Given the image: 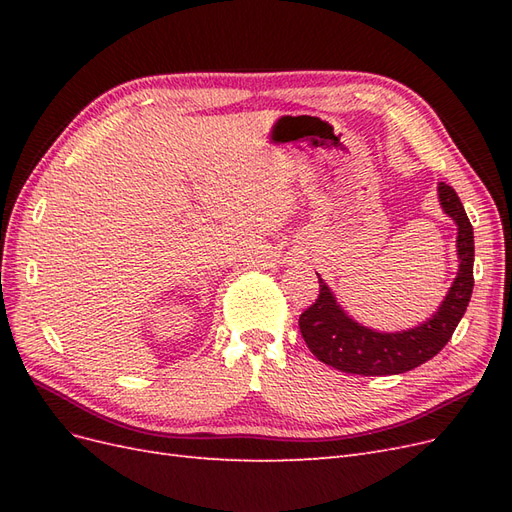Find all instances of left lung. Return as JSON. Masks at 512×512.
<instances>
[{"label": "left lung", "mask_w": 512, "mask_h": 512, "mask_svg": "<svg viewBox=\"0 0 512 512\" xmlns=\"http://www.w3.org/2000/svg\"><path fill=\"white\" fill-rule=\"evenodd\" d=\"M442 211L457 226L459 269L444 301L425 322L406 331H376L356 322L337 303L333 290L320 280V294L299 318L307 348L318 361L346 374L395 376L433 359L453 337L463 318L474 288V230L457 192L438 183Z\"/></svg>", "instance_id": "1"}]
</instances>
